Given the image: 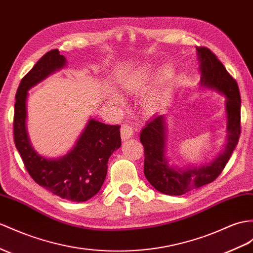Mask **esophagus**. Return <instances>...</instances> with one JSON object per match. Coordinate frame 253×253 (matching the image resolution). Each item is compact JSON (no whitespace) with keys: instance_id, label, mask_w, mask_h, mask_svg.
<instances>
[{"instance_id":"obj_1","label":"esophagus","mask_w":253,"mask_h":253,"mask_svg":"<svg viewBox=\"0 0 253 253\" xmlns=\"http://www.w3.org/2000/svg\"><path fill=\"white\" fill-rule=\"evenodd\" d=\"M121 138L122 140H126L133 136V127L128 125H123L121 126Z\"/></svg>"}]
</instances>
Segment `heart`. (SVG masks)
Masks as SVG:
<instances>
[{"label": "heart", "instance_id": "b5f03b06", "mask_svg": "<svg viewBox=\"0 0 253 253\" xmlns=\"http://www.w3.org/2000/svg\"><path fill=\"white\" fill-rule=\"evenodd\" d=\"M173 75V70L169 66H165L160 73L157 84L152 90L146 95L144 98V105L147 108H153L156 106L159 95V90L164 84L166 80L169 79ZM153 76V70L150 65L148 64H139L134 66L132 70L128 71L121 79L122 88L126 91L135 92L140 89L145 88L150 82Z\"/></svg>", "mask_w": 253, "mask_h": 253}]
</instances>
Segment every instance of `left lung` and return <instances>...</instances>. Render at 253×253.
<instances>
[{"label": "left lung", "instance_id": "1", "mask_svg": "<svg viewBox=\"0 0 253 253\" xmlns=\"http://www.w3.org/2000/svg\"><path fill=\"white\" fill-rule=\"evenodd\" d=\"M196 55L201 72L200 89L215 91L226 98L225 146L222 152L209 163L183 169L170 164L166 148V116H153L139 136L145 150L144 174L153 188L168 195H182L212 182L225 168L240 135V94L237 83L208 48H196Z\"/></svg>", "mask_w": 253, "mask_h": 253}]
</instances>
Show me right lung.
<instances>
[{"mask_svg": "<svg viewBox=\"0 0 253 253\" xmlns=\"http://www.w3.org/2000/svg\"><path fill=\"white\" fill-rule=\"evenodd\" d=\"M66 63L65 57L53 49L22 78L16 93L14 139L28 173L36 183L61 199L80 203L91 199L102 188L108 159L121 146L120 126L90 118L65 156L46 158L34 149L27 130L28 91L64 69Z\"/></svg>", "mask_w": 253, "mask_h": 253, "instance_id": "1", "label": "right lung"}]
</instances>
